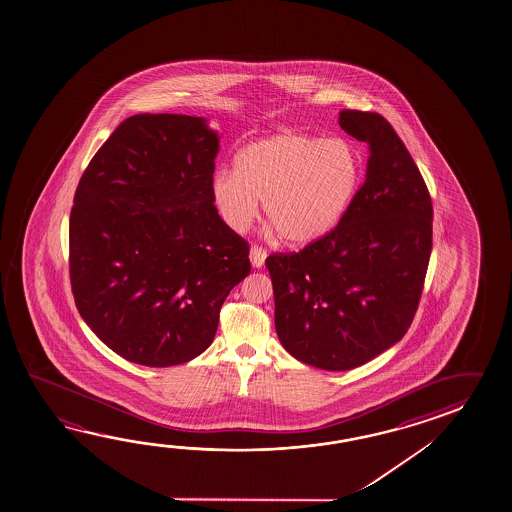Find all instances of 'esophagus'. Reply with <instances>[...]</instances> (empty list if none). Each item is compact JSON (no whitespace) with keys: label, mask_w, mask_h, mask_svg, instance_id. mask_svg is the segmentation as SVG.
Instances as JSON below:
<instances>
[{"label":"esophagus","mask_w":512,"mask_h":512,"mask_svg":"<svg viewBox=\"0 0 512 512\" xmlns=\"http://www.w3.org/2000/svg\"><path fill=\"white\" fill-rule=\"evenodd\" d=\"M250 261L253 268H262L266 261V250H262L261 246H251Z\"/></svg>","instance_id":"34e87169"}]
</instances>
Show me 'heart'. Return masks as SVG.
<instances>
[{
	"instance_id": "obj_1",
	"label": "heart",
	"mask_w": 512,
	"mask_h": 512,
	"mask_svg": "<svg viewBox=\"0 0 512 512\" xmlns=\"http://www.w3.org/2000/svg\"><path fill=\"white\" fill-rule=\"evenodd\" d=\"M362 157L344 139L279 132L244 146L235 170H217L212 201L224 224L241 233L264 201L273 232L293 246H308L333 232L362 181Z\"/></svg>"
}]
</instances>
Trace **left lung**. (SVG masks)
Segmentation results:
<instances>
[{"instance_id":"left-lung-1","label":"left lung","mask_w":512,"mask_h":512,"mask_svg":"<svg viewBox=\"0 0 512 512\" xmlns=\"http://www.w3.org/2000/svg\"><path fill=\"white\" fill-rule=\"evenodd\" d=\"M338 125L369 145L366 181L333 232L266 259L280 344L326 371L362 366L404 337L433 246L431 197L393 126L360 110H342Z\"/></svg>"}]
</instances>
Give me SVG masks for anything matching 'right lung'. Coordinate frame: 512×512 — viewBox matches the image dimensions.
I'll return each mask as SVG.
<instances>
[{"mask_svg": "<svg viewBox=\"0 0 512 512\" xmlns=\"http://www.w3.org/2000/svg\"><path fill=\"white\" fill-rule=\"evenodd\" d=\"M219 134L204 117L137 114L81 177L70 212V284L108 348L148 367L210 348L228 293L251 270L248 242L210 193Z\"/></svg>", "mask_w": 512, "mask_h": 512, "instance_id": "right-lung-1", "label": "right lung"}]
</instances>
